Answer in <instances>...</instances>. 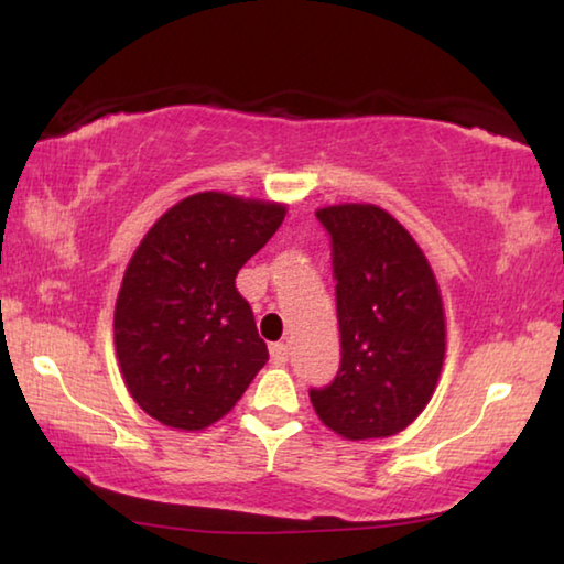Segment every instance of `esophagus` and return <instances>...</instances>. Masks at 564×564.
<instances>
[{
	"label": "esophagus",
	"mask_w": 564,
	"mask_h": 564,
	"mask_svg": "<svg viewBox=\"0 0 564 564\" xmlns=\"http://www.w3.org/2000/svg\"><path fill=\"white\" fill-rule=\"evenodd\" d=\"M271 360L275 362V366H283V362L289 360V346H285V343H273V346H271Z\"/></svg>",
	"instance_id": "esophagus-1"
}]
</instances>
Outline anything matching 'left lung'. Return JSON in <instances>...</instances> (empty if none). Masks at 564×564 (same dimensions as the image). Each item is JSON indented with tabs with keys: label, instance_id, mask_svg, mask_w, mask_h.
Segmentation results:
<instances>
[{
	"label": "left lung",
	"instance_id": "obj_1",
	"mask_svg": "<svg viewBox=\"0 0 564 564\" xmlns=\"http://www.w3.org/2000/svg\"><path fill=\"white\" fill-rule=\"evenodd\" d=\"M333 243L340 368L311 390L321 423L346 441L390 437L413 423L445 360L435 273L408 228L373 204L316 212Z\"/></svg>",
	"mask_w": 564,
	"mask_h": 564
}]
</instances>
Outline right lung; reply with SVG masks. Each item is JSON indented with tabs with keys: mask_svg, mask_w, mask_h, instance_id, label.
Listing matches in <instances>:
<instances>
[{
	"mask_svg": "<svg viewBox=\"0 0 564 564\" xmlns=\"http://www.w3.org/2000/svg\"><path fill=\"white\" fill-rule=\"evenodd\" d=\"M283 218L285 204L204 191L141 238L117 295L113 346L131 398L161 425H214L269 360L236 275Z\"/></svg>",
	"mask_w": 564,
	"mask_h": 564,
	"instance_id": "right-lung-1",
	"label": "right lung"
}]
</instances>
